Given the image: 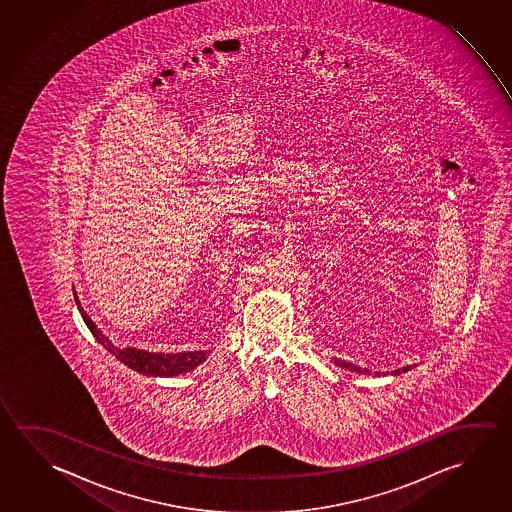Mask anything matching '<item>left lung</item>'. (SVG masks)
<instances>
[{
	"mask_svg": "<svg viewBox=\"0 0 512 512\" xmlns=\"http://www.w3.org/2000/svg\"><path fill=\"white\" fill-rule=\"evenodd\" d=\"M337 366H341V368L346 369H352V371H357V373H369V369H362L359 368V366H355V364H352V362H343V361H336ZM412 366H407V368H403L402 371H409ZM400 373V369H396V371H393V375H398Z\"/></svg>",
	"mask_w": 512,
	"mask_h": 512,
	"instance_id": "1",
	"label": "left lung"
}]
</instances>
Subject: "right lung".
Returning a JSON list of instances; mask_svg holds the SVG:
<instances>
[{
  "mask_svg": "<svg viewBox=\"0 0 512 512\" xmlns=\"http://www.w3.org/2000/svg\"><path fill=\"white\" fill-rule=\"evenodd\" d=\"M75 300L85 325L93 332L96 341L103 344L107 352L116 355V359H119L128 368L135 369L137 373L151 375V377H175L185 371H191L207 359V352L153 353L137 350V348H116L107 337L101 334L100 328L94 325L91 318L87 316V312H84L76 298V293Z\"/></svg>",
  "mask_w": 512,
  "mask_h": 512,
  "instance_id": "obj_1",
  "label": "right lung"
}]
</instances>
